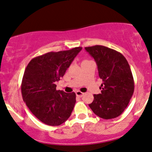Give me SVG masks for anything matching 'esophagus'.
<instances>
[{
  "label": "esophagus",
  "instance_id": "34e87169",
  "mask_svg": "<svg viewBox=\"0 0 152 152\" xmlns=\"http://www.w3.org/2000/svg\"><path fill=\"white\" fill-rule=\"evenodd\" d=\"M76 96L81 97L84 96V92H80V91H76Z\"/></svg>",
  "mask_w": 152,
  "mask_h": 152
}]
</instances>
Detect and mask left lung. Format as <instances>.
<instances>
[{"label":"left lung","mask_w":152,"mask_h":152,"mask_svg":"<svg viewBox=\"0 0 152 152\" xmlns=\"http://www.w3.org/2000/svg\"><path fill=\"white\" fill-rule=\"evenodd\" d=\"M85 49L95 59L99 77L103 80L101 93L94 95L89 106L102 119L117 117L127 108L134 92L133 76L128 62L120 52L104 46Z\"/></svg>","instance_id":"left-lung-1"}]
</instances>
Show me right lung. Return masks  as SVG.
<instances>
[{
  "mask_svg": "<svg viewBox=\"0 0 152 152\" xmlns=\"http://www.w3.org/2000/svg\"><path fill=\"white\" fill-rule=\"evenodd\" d=\"M82 47L50 52L30 60L25 70L21 90L24 102L38 119L58 126L71 116L76 103L75 92L57 90L60 80Z\"/></svg>",
  "mask_w": 152,
  "mask_h": 152,
  "instance_id": "right-lung-1",
  "label": "right lung"
}]
</instances>
